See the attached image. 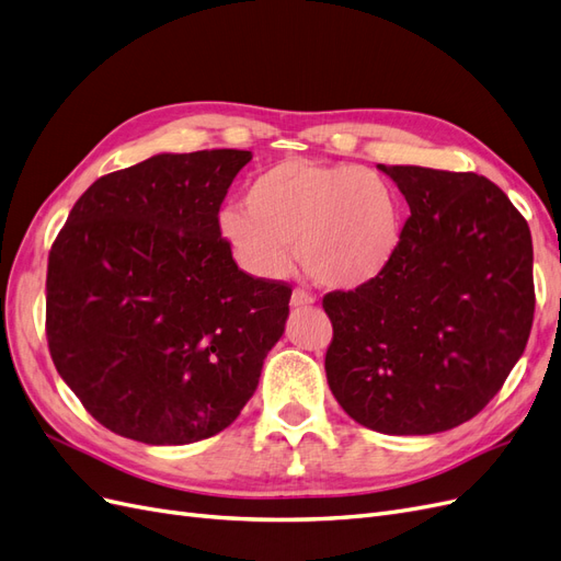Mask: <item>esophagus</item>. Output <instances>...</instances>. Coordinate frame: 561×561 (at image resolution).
Segmentation results:
<instances>
[{
  "instance_id": "1",
  "label": "esophagus",
  "mask_w": 561,
  "mask_h": 561,
  "mask_svg": "<svg viewBox=\"0 0 561 561\" xmlns=\"http://www.w3.org/2000/svg\"><path fill=\"white\" fill-rule=\"evenodd\" d=\"M316 304V297H311L309 293H304V290H295L293 293V299H290V307L293 309H307V307H313Z\"/></svg>"
}]
</instances>
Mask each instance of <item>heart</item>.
Returning <instances> with one entry per match:
<instances>
[{
    "mask_svg": "<svg viewBox=\"0 0 561 561\" xmlns=\"http://www.w3.org/2000/svg\"><path fill=\"white\" fill-rule=\"evenodd\" d=\"M217 227L254 276H285L297 245L313 283L351 293L379 280L396 262L404 213L396 186L377 171L285 159L254 175L245 206H227Z\"/></svg>",
    "mask_w": 561,
    "mask_h": 561,
    "instance_id": "obj_1",
    "label": "heart"
}]
</instances>
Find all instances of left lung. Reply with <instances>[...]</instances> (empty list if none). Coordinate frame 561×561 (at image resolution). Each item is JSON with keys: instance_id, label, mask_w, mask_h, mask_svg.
Masks as SVG:
<instances>
[{"instance_id": "left-lung-1", "label": "left lung", "mask_w": 561, "mask_h": 561, "mask_svg": "<svg viewBox=\"0 0 561 561\" xmlns=\"http://www.w3.org/2000/svg\"><path fill=\"white\" fill-rule=\"evenodd\" d=\"M377 168L412 215L379 280L322 299L334 330L328 383L365 428L443 433L484 410L529 342L531 231L482 175Z\"/></svg>"}]
</instances>
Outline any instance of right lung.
Segmentation results:
<instances>
[{
  "label": "right lung",
  "instance_id": "1",
  "mask_svg": "<svg viewBox=\"0 0 561 561\" xmlns=\"http://www.w3.org/2000/svg\"><path fill=\"white\" fill-rule=\"evenodd\" d=\"M241 149L157 154L95 180L48 254L46 336L62 381L116 435L190 445L225 431L290 316L217 227Z\"/></svg>",
  "mask_w": 561,
  "mask_h": 561
}]
</instances>
